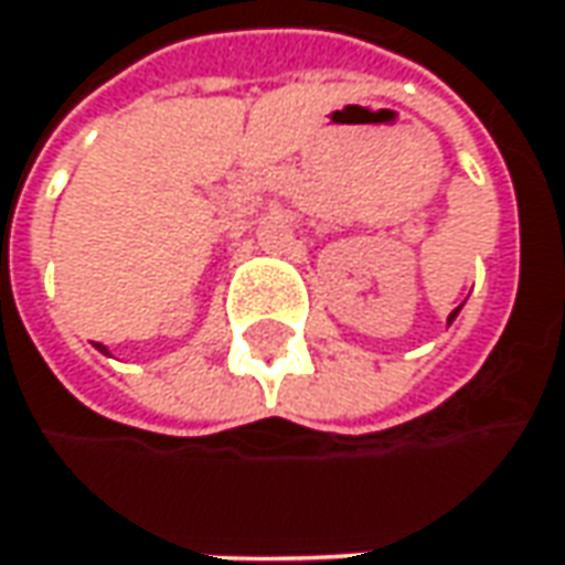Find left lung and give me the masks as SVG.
<instances>
[{"label": "left lung", "mask_w": 565, "mask_h": 565, "mask_svg": "<svg viewBox=\"0 0 565 565\" xmlns=\"http://www.w3.org/2000/svg\"><path fill=\"white\" fill-rule=\"evenodd\" d=\"M457 313H460V307H457V310H454V313L448 316V326H450V322H454V319H457Z\"/></svg>", "instance_id": "8db88e82"}]
</instances>
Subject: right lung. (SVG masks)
<instances>
[{"label": "right lung", "instance_id": "1", "mask_svg": "<svg viewBox=\"0 0 565 565\" xmlns=\"http://www.w3.org/2000/svg\"><path fill=\"white\" fill-rule=\"evenodd\" d=\"M95 349L102 351V354H108V349H105V345H98V342H95Z\"/></svg>", "mask_w": 565, "mask_h": 565}]
</instances>
